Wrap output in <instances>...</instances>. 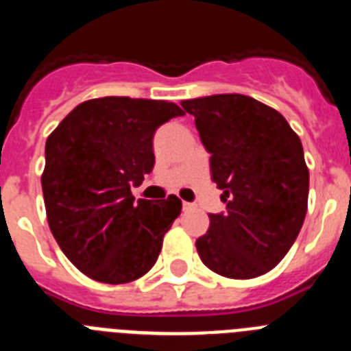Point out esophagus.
I'll return each instance as SVG.
<instances>
[{"instance_id": "34e87169", "label": "esophagus", "mask_w": 351, "mask_h": 351, "mask_svg": "<svg viewBox=\"0 0 351 351\" xmlns=\"http://www.w3.org/2000/svg\"><path fill=\"white\" fill-rule=\"evenodd\" d=\"M193 204H190V202H182V209L184 210H190V209H193Z\"/></svg>"}]
</instances>
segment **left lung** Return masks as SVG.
Wrapping results in <instances>:
<instances>
[{
    "label": "left lung",
    "instance_id": "1",
    "mask_svg": "<svg viewBox=\"0 0 351 351\" xmlns=\"http://www.w3.org/2000/svg\"><path fill=\"white\" fill-rule=\"evenodd\" d=\"M210 154L225 210L209 214L198 255L210 271L251 280L274 269L302 228L309 172L300 138L278 110L244 95L181 101Z\"/></svg>",
    "mask_w": 351,
    "mask_h": 351
}]
</instances>
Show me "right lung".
Wrapping results in <instances>:
<instances>
[{"label": "right lung", "instance_id": "1", "mask_svg": "<svg viewBox=\"0 0 351 351\" xmlns=\"http://www.w3.org/2000/svg\"><path fill=\"white\" fill-rule=\"evenodd\" d=\"M170 101L105 96L77 105L45 142L43 200L66 258L100 283L138 280L156 263L181 200L132 195L153 170V138L172 117Z\"/></svg>", "mask_w": 351, "mask_h": 351}]
</instances>
